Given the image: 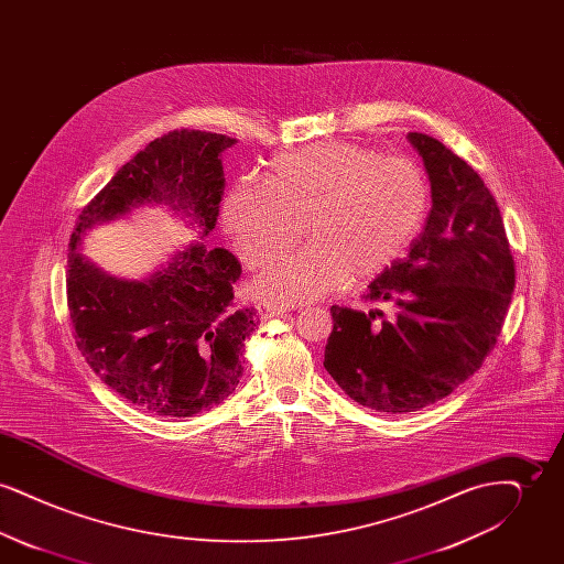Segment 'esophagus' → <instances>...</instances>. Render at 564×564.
I'll use <instances>...</instances> for the list:
<instances>
[{
	"instance_id": "esophagus-1",
	"label": "esophagus",
	"mask_w": 564,
	"mask_h": 564,
	"mask_svg": "<svg viewBox=\"0 0 564 564\" xmlns=\"http://www.w3.org/2000/svg\"><path fill=\"white\" fill-rule=\"evenodd\" d=\"M258 313L262 315V319H269V317H281V315L290 313V308H288V306H281V304L260 302V304H258Z\"/></svg>"
}]
</instances>
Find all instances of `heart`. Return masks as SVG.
<instances>
[{"label":"heart","instance_id":"b5f03b06","mask_svg":"<svg viewBox=\"0 0 564 564\" xmlns=\"http://www.w3.org/2000/svg\"><path fill=\"white\" fill-rule=\"evenodd\" d=\"M425 212L427 186L412 162L319 141L276 156L264 182L237 180L221 200V226L249 269L269 267L304 228L311 241L253 283L269 302L300 304L389 267Z\"/></svg>","mask_w":564,"mask_h":564}]
</instances>
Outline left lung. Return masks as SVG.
Returning <instances> with one entry per match:
<instances>
[{
	"label": "left lung",
	"mask_w": 564,
	"mask_h": 564,
	"mask_svg": "<svg viewBox=\"0 0 564 564\" xmlns=\"http://www.w3.org/2000/svg\"><path fill=\"white\" fill-rule=\"evenodd\" d=\"M408 141L430 177V217L366 295L391 302L395 317L332 306L323 361L350 400L387 414L444 400L480 370L516 285L506 226L482 177L430 134Z\"/></svg>",
	"instance_id": "1"
}]
</instances>
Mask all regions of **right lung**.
<instances>
[{
	"mask_svg": "<svg viewBox=\"0 0 564 564\" xmlns=\"http://www.w3.org/2000/svg\"><path fill=\"white\" fill-rule=\"evenodd\" d=\"M235 143L188 129L154 139L84 207L69 241L67 304L82 357L120 398L164 419L198 414L235 393L245 338L258 327L256 311L235 302L241 264L205 242L226 188L221 154ZM159 204L199 235L152 275L120 280L80 253L95 225Z\"/></svg>",
	"mask_w": 564,
	"mask_h": 564,
	"instance_id": "obj_1",
	"label": "right lung"
}]
</instances>
